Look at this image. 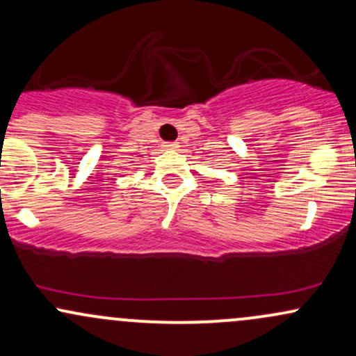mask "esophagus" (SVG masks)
<instances>
[{"label":"esophagus","instance_id":"34e87169","mask_svg":"<svg viewBox=\"0 0 356 356\" xmlns=\"http://www.w3.org/2000/svg\"><path fill=\"white\" fill-rule=\"evenodd\" d=\"M164 147L165 149H177L179 142H164Z\"/></svg>","mask_w":356,"mask_h":356}]
</instances>
